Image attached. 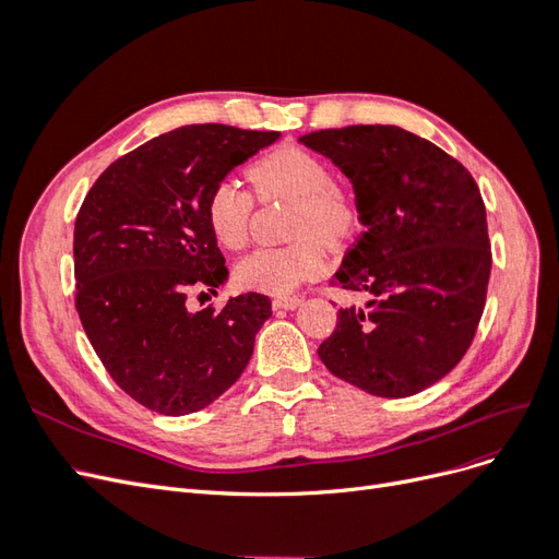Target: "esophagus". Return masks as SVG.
<instances>
[{
	"mask_svg": "<svg viewBox=\"0 0 559 559\" xmlns=\"http://www.w3.org/2000/svg\"><path fill=\"white\" fill-rule=\"evenodd\" d=\"M300 302H302V298H298V296H284V298L273 300V308L275 310H296Z\"/></svg>",
	"mask_w": 559,
	"mask_h": 559,
	"instance_id": "esophagus-1",
	"label": "esophagus"
}]
</instances>
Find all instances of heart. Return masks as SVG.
<instances>
[{"mask_svg": "<svg viewBox=\"0 0 559 559\" xmlns=\"http://www.w3.org/2000/svg\"><path fill=\"white\" fill-rule=\"evenodd\" d=\"M263 200L294 202L289 235L294 242L261 247L235 265V284L245 292L286 296L324 267V247L343 245L359 226L357 200L345 186L333 181L324 158L306 148L282 146L249 170ZM253 198L240 181L222 179L212 186L205 202L207 226L218 245L240 249L249 238Z\"/></svg>", "mask_w": 559, "mask_h": 559, "instance_id": "obj_1", "label": "heart"}]
</instances>
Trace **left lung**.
<instances>
[{"mask_svg":"<svg viewBox=\"0 0 559 559\" xmlns=\"http://www.w3.org/2000/svg\"><path fill=\"white\" fill-rule=\"evenodd\" d=\"M298 142L341 167L366 228L333 284L373 296L337 310L319 359L373 396H413L462 361L485 310L492 251L478 186L460 160L399 126Z\"/></svg>","mask_w":559,"mask_h":559,"instance_id":"obj_1","label":"left lung"}]
</instances>
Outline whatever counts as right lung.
Listing matches in <instances>:
<instances>
[{
    "mask_svg": "<svg viewBox=\"0 0 559 559\" xmlns=\"http://www.w3.org/2000/svg\"><path fill=\"white\" fill-rule=\"evenodd\" d=\"M277 140L280 132L183 126L111 163L83 200L76 312L111 380L148 411L207 408L242 376L273 314L263 294L198 312L189 296H216L228 280L205 216L212 186Z\"/></svg>",
    "mask_w": 559,
    "mask_h": 559,
    "instance_id": "right-lung-1",
    "label": "right lung"
}]
</instances>
